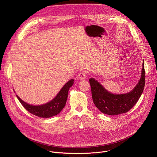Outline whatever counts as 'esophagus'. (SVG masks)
<instances>
[{
  "label": "esophagus",
  "instance_id": "esophagus-1",
  "mask_svg": "<svg viewBox=\"0 0 157 157\" xmlns=\"http://www.w3.org/2000/svg\"><path fill=\"white\" fill-rule=\"evenodd\" d=\"M78 77L80 79H84L86 78V71H81L79 73Z\"/></svg>",
  "mask_w": 157,
  "mask_h": 157
}]
</instances>
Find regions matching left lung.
<instances>
[{
  "label": "left lung",
  "instance_id": "obj_1",
  "mask_svg": "<svg viewBox=\"0 0 157 157\" xmlns=\"http://www.w3.org/2000/svg\"><path fill=\"white\" fill-rule=\"evenodd\" d=\"M89 81L93 102L101 113L110 116L125 113L136 105L144 91L145 81L144 60L139 81L132 90L127 93H111L94 78H90Z\"/></svg>",
  "mask_w": 157,
  "mask_h": 157
}]
</instances>
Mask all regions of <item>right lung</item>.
<instances>
[{"mask_svg":"<svg viewBox=\"0 0 157 157\" xmlns=\"http://www.w3.org/2000/svg\"><path fill=\"white\" fill-rule=\"evenodd\" d=\"M74 84V79L67 82L60 89L57 95L50 101L41 105H32L24 101L16 95L17 99L31 114L43 118H49L58 114L66 105L70 88Z\"/></svg>","mask_w":157,"mask_h":157,"instance_id":"right-lung-1","label":"right lung"}]
</instances>
